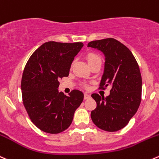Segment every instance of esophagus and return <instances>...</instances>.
I'll list each match as a JSON object with an SVG mask.
<instances>
[{"label": "esophagus", "instance_id": "esophagus-1", "mask_svg": "<svg viewBox=\"0 0 159 159\" xmlns=\"http://www.w3.org/2000/svg\"><path fill=\"white\" fill-rule=\"evenodd\" d=\"M91 98V95H89L88 93H84V99H89V98Z\"/></svg>", "mask_w": 159, "mask_h": 159}]
</instances>
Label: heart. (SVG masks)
I'll use <instances>...</instances> for the list:
<instances>
[{
  "instance_id": "1",
  "label": "heart",
  "mask_w": 159,
  "mask_h": 159,
  "mask_svg": "<svg viewBox=\"0 0 159 159\" xmlns=\"http://www.w3.org/2000/svg\"><path fill=\"white\" fill-rule=\"evenodd\" d=\"M97 61H101V59H100L99 57L97 54H95V53H90L87 55V61L88 63H89V64H92V63Z\"/></svg>"
}]
</instances>
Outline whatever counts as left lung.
<instances>
[{"label": "left lung", "mask_w": 159, "mask_h": 159, "mask_svg": "<svg viewBox=\"0 0 159 159\" xmlns=\"http://www.w3.org/2000/svg\"><path fill=\"white\" fill-rule=\"evenodd\" d=\"M88 47L104 54V72L99 86L102 89L111 87L106 98L92 95L97 106L91 112V118L98 128L117 131L127 126L139 108L142 90L139 66L131 51L115 39L92 41Z\"/></svg>", "instance_id": "8db88e82"}]
</instances>
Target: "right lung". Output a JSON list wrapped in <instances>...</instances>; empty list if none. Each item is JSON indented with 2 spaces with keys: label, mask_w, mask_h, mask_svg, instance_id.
<instances>
[{
  "label": "right lung",
  "mask_w": 159,
  "mask_h": 159,
  "mask_svg": "<svg viewBox=\"0 0 159 159\" xmlns=\"http://www.w3.org/2000/svg\"><path fill=\"white\" fill-rule=\"evenodd\" d=\"M83 46L82 43L47 42L32 53L25 67L21 83L23 104L32 122L46 133L67 130L82 102V92L73 90L65 95L58 87L59 80L68 76Z\"/></svg>",
  "instance_id": "right-lung-1"
}]
</instances>
